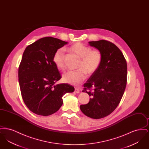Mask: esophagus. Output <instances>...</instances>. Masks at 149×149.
<instances>
[{"label":"esophagus","mask_w":149,"mask_h":149,"mask_svg":"<svg viewBox=\"0 0 149 149\" xmlns=\"http://www.w3.org/2000/svg\"><path fill=\"white\" fill-rule=\"evenodd\" d=\"M75 92L77 93H80V91H79V89L78 88H75Z\"/></svg>","instance_id":"34e87169"}]
</instances>
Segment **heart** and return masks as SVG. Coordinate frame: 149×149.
I'll return each mask as SVG.
<instances>
[{"label": "heart", "mask_w": 149, "mask_h": 149, "mask_svg": "<svg viewBox=\"0 0 149 149\" xmlns=\"http://www.w3.org/2000/svg\"><path fill=\"white\" fill-rule=\"evenodd\" d=\"M68 50L80 58L78 71H69L64 73L62 79L65 83L77 85L86 78V73L91 75L99 69L102 61V54L98 50H92L89 46L81 42H77L68 48ZM53 62L61 70L65 69V54L63 49L56 51L53 56Z\"/></svg>", "instance_id": "heart-1"}]
</instances>
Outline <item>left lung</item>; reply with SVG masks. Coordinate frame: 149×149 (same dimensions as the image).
Segmentation results:
<instances>
[{
    "label": "left lung",
    "mask_w": 149,
    "mask_h": 149,
    "mask_svg": "<svg viewBox=\"0 0 149 149\" xmlns=\"http://www.w3.org/2000/svg\"><path fill=\"white\" fill-rule=\"evenodd\" d=\"M102 54L101 65L84 84L83 92L91 98L80 106L81 112L93 119L104 118L118 106L127 84V68L125 58L113 43L106 40L89 42Z\"/></svg>",
    "instance_id": "1"
}]
</instances>
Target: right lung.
Masks as SVG:
<instances>
[{
  "label": "right lung",
  "instance_id": "1",
  "mask_svg": "<svg viewBox=\"0 0 149 149\" xmlns=\"http://www.w3.org/2000/svg\"><path fill=\"white\" fill-rule=\"evenodd\" d=\"M67 42L43 37L24 50L18 69V81L23 100L33 113L47 116L63 105V96L74 91L69 84H56L61 75L53 62L56 51Z\"/></svg>",
  "mask_w": 149,
  "mask_h": 149
}]
</instances>
